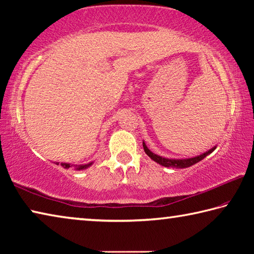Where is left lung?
<instances>
[{"label": "left lung", "instance_id": "8db88e82", "mask_svg": "<svg viewBox=\"0 0 254 254\" xmlns=\"http://www.w3.org/2000/svg\"><path fill=\"white\" fill-rule=\"evenodd\" d=\"M143 149H144V152L148 154V156L152 159L153 161H156L157 163L161 166H165V167H176V168H187V167H190L192 165H195L200 160H203V159L207 156V154L212 153L215 148L208 150L207 152H205L203 154H200V156H197L194 158H188V159H167V158H162L160 156H158V154L153 153L150 151V150L147 148V145L143 142Z\"/></svg>", "mask_w": 254, "mask_h": 254}]
</instances>
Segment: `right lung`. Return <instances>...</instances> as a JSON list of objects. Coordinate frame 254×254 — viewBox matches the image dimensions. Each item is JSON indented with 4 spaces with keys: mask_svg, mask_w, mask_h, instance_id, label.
Returning <instances> with one entry per match:
<instances>
[{
    "mask_svg": "<svg viewBox=\"0 0 254 254\" xmlns=\"http://www.w3.org/2000/svg\"><path fill=\"white\" fill-rule=\"evenodd\" d=\"M57 165H58V162H57ZM60 165H62V166L64 167V168H69V167H71V166L69 165V163H60ZM91 165H92V162H91V163H88V165L79 166L78 168H77V169H78V170H80V169H85V168H87V167H89Z\"/></svg>",
    "mask_w": 254,
    "mask_h": 254,
    "instance_id": "1",
    "label": "right lung"
}]
</instances>
